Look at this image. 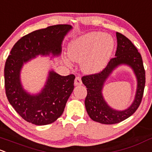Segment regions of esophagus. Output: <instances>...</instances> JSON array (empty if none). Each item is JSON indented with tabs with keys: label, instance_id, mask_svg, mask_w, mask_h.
I'll use <instances>...</instances> for the list:
<instances>
[{
	"label": "esophagus",
	"instance_id": "1",
	"mask_svg": "<svg viewBox=\"0 0 152 152\" xmlns=\"http://www.w3.org/2000/svg\"><path fill=\"white\" fill-rule=\"evenodd\" d=\"M74 84L76 86L81 85V84H82V82H81V78L80 77V76H76V79H75Z\"/></svg>",
	"mask_w": 152,
	"mask_h": 152
}]
</instances>
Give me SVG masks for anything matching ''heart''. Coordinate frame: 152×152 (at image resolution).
Masks as SVG:
<instances>
[{
	"mask_svg": "<svg viewBox=\"0 0 152 152\" xmlns=\"http://www.w3.org/2000/svg\"><path fill=\"white\" fill-rule=\"evenodd\" d=\"M114 47V41L110 35L92 31L73 39L68 55L73 61H81V69L85 73H98L107 65Z\"/></svg>",
	"mask_w": 152,
	"mask_h": 152,
	"instance_id": "1",
	"label": "heart"
}]
</instances>
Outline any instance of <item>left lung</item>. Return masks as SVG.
I'll list each match as a JSON object with an SVG mask.
<instances>
[{"label":"left lung","instance_id":"obj_1","mask_svg":"<svg viewBox=\"0 0 152 152\" xmlns=\"http://www.w3.org/2000/svg\"><path fill=\"white\" fill-rule=\"evenodd\" d=\"M116 35L117 39L116 57L111 59L100 73L84 76L81 79L82 83L87 88V95L84 103L87 114L95 122L105 124L122 122L135 112L141 102L146 82L143 60L138 49L124 35L118 32ZM123 64L127 65L134 71L137 80V89L132 104L126 110H116L111 108L105 101L102 89L112 72Z\"/></svg>","mask_w":152,"mask_h":152}]
</instances>
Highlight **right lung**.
Listing matches in <instances>:
<instances>
[{
    "label": "right lung",
    "mask_w": 152,
    "mask_h": 152,
    "mask_svg": "<svg viewBox=\"0 0 152 152\" xmlns=\"http://www.w3.org/2000/svg\"><path fill=\"white\" fill-rule=\"evenodd\" d=\"M72 29L70 25H57L35 30L20 38L11 50L4 68L6 97L27 122L46 125L63 113L74 89V75L63 76L51 70L40 92L30 94L24 89L20 74L24 64L38 56L51 55L52 58L61 55L64 38Z\"/></svg>",
    "instance_id": "right-lung-1"
}]
</instances>
